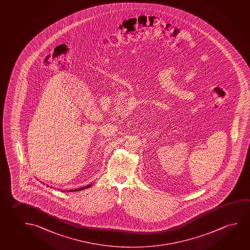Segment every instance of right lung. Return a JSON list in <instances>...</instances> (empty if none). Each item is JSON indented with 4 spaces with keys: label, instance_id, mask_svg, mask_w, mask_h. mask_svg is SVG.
I'll return each mask as SVG.
<instances>
[{
    "label": "right lung",
    "instance_id": "add662e5",
    "mask_svg": "<svg viewBox=\"0 0 250 250\" xmlns=\"http://www.w3.org/2000/svg\"><path fill=\"white\" fill-rule=\"evenodd\" d=\"M90 186H92V185H87V186H84L83 188H77V189H73V191H78V190H82V189H84V188H89ZM70 191H72V190H70Z\"/></svg>",
    "mask_w": 250,
    "mask_h": 250
}]
</instances>
